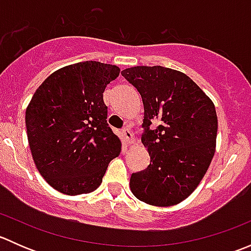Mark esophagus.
I'll return each instance as SVG.
<instances>
[{
    "label": "esophagus",
    "instance_id": "34e87169",
    "mask_svg": "<svg viewBox=\"0 0 251 251\" xmlns=\"http://www.w3.org/2000/svg\"><path fill=\"white\" fill-rule=\"evenodd\" d=\"M123 136H124V138H125L126 142H127L128 144H132L133 142H135V136H133V133L131 132V130L128 127L124 128Z\"/></svg>",
    "mask_w": 251,
    "mask_h": 251
}]
</instances>
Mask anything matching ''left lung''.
Returning a JSON list of instances; mask_svg holds the SVG:
<instances>
[{
	"label": "left lung",
	"instance_id": "1",
	"mask_svg": "<svg viewBox=\"0 0 251 251\" xmlns=\"http://www.w3.org/2000/svg\"><path fill=\"white\" fill-rule=\"evenodd\" d=\"M121 75L142 97L141 141L151 156L146 170L131 175V191L149 205L181 203L201 183L215 154L214 103L191 77L170 68L133 67ZM151 123L158 125L154 130Z\"/></svg>",
	"mask_w": 251,
	"mask_h": 251
}]
</instances>
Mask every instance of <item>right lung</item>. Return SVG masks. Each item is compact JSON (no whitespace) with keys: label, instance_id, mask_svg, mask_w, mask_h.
<instances>
[{"label":"right lung","instance_id":"1","mask_svg":"<svg viewBox=\"0 0 251 251\" xmlns=\"http://www.w3.org/2000/svg\"><path fill=\"white\" fill-rule=\"evenodd\" d=\"M120 74L116 65L87 60L50 74L26 111L27 141L39 173L68 196L93 192L121 142L107 123L103 92Z\"/></svg>","mask_w":251,"mask_h":251}]
</instances>
